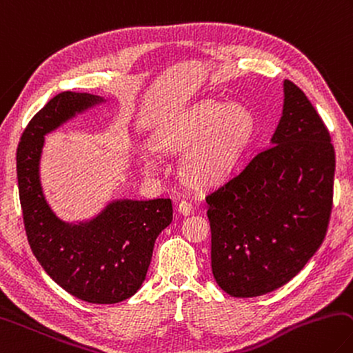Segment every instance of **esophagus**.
I'll list each match as a JSON object with an SVG mask.
<instances>
[{
	"mask_svg": "<svg viewBox=\"0 0 353 353\" xmlns=\"http://www.w3.org/2000/svg\"><path fill=\"white\" fill-rule=\"evenodd\" d=\"M177 210L181 211L182 214L188 216V214L193 213V205H191L188 201H181V202H179V207H177Z\"/></svg>",
	"mask_w": 353,
	"mask_h": 353,
	"instance_id": "obj_1",
	"label": "esophagus"
}]
</instances>
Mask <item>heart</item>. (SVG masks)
I'll return each instance as SVG.
<instances>
[{
    "label": "heart",
    "instance_id": "heart-1",
    "mask_svg": "<svg viewBox=\"0 0 353 353\" xmlns=\"http://www.w3.org/2000/svg\"><path fill=\"white\" fill-rule=\"evenodd\" d=\"M253 117L245 108L208 101L160 128L154 145L163 152L188 149L181 168L183 179L196 188H208L232 174L253 136ZM145 166L157 170L159 160L152 152L145 156Z\"/></svg>",
    "mask_w": 353,
    "mask_h": 353
}]
</instances>
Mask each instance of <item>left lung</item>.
Wrapping results in <instances>:
<instances>
[{
	"label": "left lung",
	"mask_w": 353,
	"mask_h": 353,
	"mask_svg": "<svg viewBox=\"0 0 353 353\" xmlns=\"http://www.w3.org/2000/svg\"><path fill=\"white\" fill-rule=\"evenodd\" d=\"M335 150L310 100L284 81L283 117L262 150L205 196L211 268L234 298H253L303 270L327 233Z\"/></svg>",
	"instance_id": "obj_1"
}]
</instances>
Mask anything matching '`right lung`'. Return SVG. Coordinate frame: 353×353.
Here are the masks:
<instances>
[{"label": "right lung", "instance_id": "right-lung-1", "mask_svg": "<svg viewBox=\"0 0 353 353\" xmlns=\"http://www.w3.org/2000/svg\"><path fill=\"white\" fill-rule=\"evenodd\" d=\"M101 99L60 92L26 126L17 148L18 193L32 253L50 278L91 304L131 298L145 281L157 236L172 221L171 199L114 202L86 225H66L44 201L38 162L44 134Z\"/></svg>", "mask_w": 353, "mask_h": 353}]
</instances>
